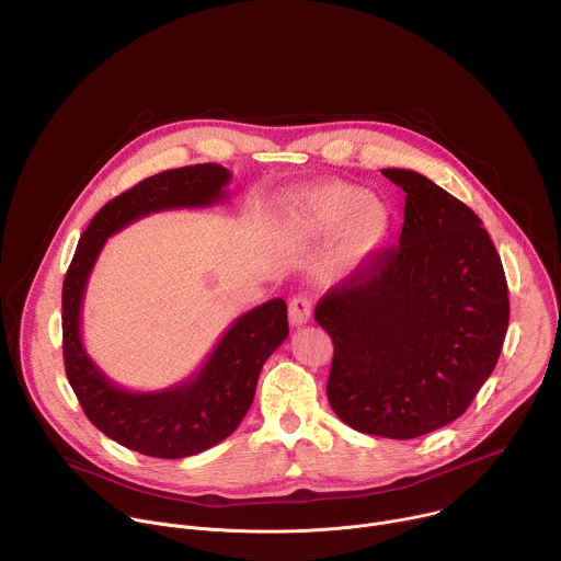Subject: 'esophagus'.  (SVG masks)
<instances>
[{
	"instance_id": "obj_1",
	"label": "esophagus",
	"mask_w": 561,
	"mask_h": 561,
	"mask_svg": "<svg viewBox=\"0 0 561 561\" xmlns=\"http://www.w3.org/2000/svg\"><path fill=\"white\" fill-rule=\"evenodd\" d=\"M310 312H312V306H310V299L304 297V295H297L290 299L288 304V319H290V327L299 329L304 324L310 322Z\"/></svg>"
}]
</instances>
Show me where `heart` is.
<instances>
[{"instance_id": "1", "label": "heart", "mask_w": 561, "mask_h": 561, "mask_svg": "<svg viewBox=\"0 0 561 561\" xmlns=\"http://www.w3.org/2000/svg\"><path fill=\"white\" fill-rule=\"evenodd\" d=\"M282 221L290 234L301 239H324L335 232V264L357 268L383 249L392 210L381 197L359 186L322 182L286 195Z\"/></svg>"}]
</instances>
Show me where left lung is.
<instances>
[{
	"instance_id": "1",
	"label": "left lung",
	"mask_w": 561,
	"mask_h": 561,
	"mask_svg": "<svg viewBox=\"0 0 561 561\" xmlns=\"http://www.w3.org/2000/svg\"><path fill=\"white\" fill-rule=\"evenodd\" d=\"M407 193L399 247L379 251L314 308L333 340L329 402L351 428L413 439L455 422L491 377L508 286L486 228L428 178L381 171Z\"/></svg>"
}]
</instances>
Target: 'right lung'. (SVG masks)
Masks as SVG:
<instances>
[{
    "mask_svg": "<svg viewBox=\"0 0 561 561\" xmlns=\"http://www.w3.org/2000/svg\"><path fill=\"white\" fill-rule=\"evenodd\" d=\"M230 171L195 164L152 175L111 199L79 239L61 288L66 377L87 417L113 442L148 457L182 459L226 439L249 413L260 370L288 337L284 299H271L221 335L199 373L178 386L133 392L111 381L82 344V301L106 239L150 213L226 199Z\"/></svg>",
    "mask_w": 561,
    "mask_h": 561,
    "instance_id": "1",
    "label": "right lung"
}]
</instances>
